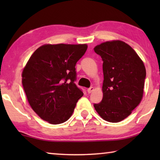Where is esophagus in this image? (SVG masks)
Wrapping results in <instances>:
<instances>
[{"label":"esophagus","mask_w":160,"mask_h":160,"mask_svg":"<svg viewBox=\"0 0 160 160\" xmlns=\"http://www.w3.org/2000/svg\"><path fill=\"white\" fill-rule=\"evenodd\" d=\"M94 88H93V87H91L90 88L88 89V92L89 94H90L91 92H92L94 91Z\"/></svg>","instance_id":"1"}]
</instances>
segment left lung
I'll list each match as a JSON object with an SVG mask.
<instances>
[{
	"instance_id": "left-lung-1",
	"label": "left lung",
	"mask_w": 160,
	"mask_h": 160,
	"mask_svg": "<svg viewBox=\"0 0 160 160\" xmlns=\"http://www.w3.org/2000/svg\"><path fill=\"white\" fill-rule=\"evenodd\" d=\"M103 61V98L94 107L104 120L120 122L138 106L144 92L146 70L131 46L121 40L103 42L94 48Z\"/></svg>"
}]
</instances>
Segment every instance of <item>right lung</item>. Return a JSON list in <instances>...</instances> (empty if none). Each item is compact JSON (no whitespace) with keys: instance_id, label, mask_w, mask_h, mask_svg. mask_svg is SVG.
I'll list each match as a JSON object with an SVG mask.
<instances>
[{"instance_id":"obj_1","label":"right lung","mask_w":160,"mask_h":160,"mask_svg":"<svg viewBox=\"0 0 160 160\" xmlns=\"http://www.w3.org/2000/svg\"><path fill=\"white\" fill-rule=\"evenodd\" d=\"M86 44L42 45L32 53L22 73L27 99L34 112L51 124L68 120L83 92L74 83L75 65Z\"/></svg>"}]
</instances>
